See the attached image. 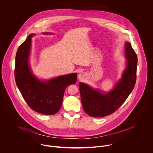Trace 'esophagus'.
I'll return each instance as SVG.
<instances>
[{
  "label": "esophagus",
  "mask_w": 153,
  "mask_h": 153,
  "mask_svg": "<svg viewBox=\"0 0 153 153\" xmlns=\"http://www.w3.org/2000/svg\"><path fill=\"white\" fill-rule=\"evenodd\" d=\"M86 73H84V72H82V73H80L79 74V76H78V79L80 80H83V79H84V78L86 77Z\"/></svg>",
  "instance_id": "34e87169"
}]
</instances>
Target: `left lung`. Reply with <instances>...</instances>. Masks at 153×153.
Returning a JSON list of instances; mask_svg holds the SVG:
<instances>
[{"mask_svg": "<svg viewBox=\"0 0 153 153\" xmlns=\"http://www.w3.org/2000/svg\"><path fill=\"white\" fill-rule=\"evenodd\" d=\"M126 67L113 90L104 93L79 82L82 106L85 112L93 117H101L115 112L132 92L136 81L137 57L131 45L125 43Z\"/></svg>", "mask_w": 153, "mask_h": 153, "instance_id": "1", "label": "left lung"}]
</instances>
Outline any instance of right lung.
I'll return each instance as SVG.
<instances>
[{
  "label": "right lung",
  "instance_id": "1",
  "mask_svg": "<svg viewBox=\"0 0 153 153\" xmlns=\"http://www.w3.org/2000/svg\"><path fill=\"white\" fill-rule=\"evenodd\" d=\"M33 36L34 34H30L17 49L14 69L16 83L31 109L43 114L53 115L60 110L65 89L70 85L76 83L77 74L63 75L45 81L37 79L32 73L29 65Z\"/></svg>",
  "mask_w": 153,
  "mask_h": 153
}]
</instances>
